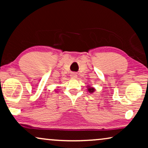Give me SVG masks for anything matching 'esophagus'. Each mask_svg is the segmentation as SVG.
<instances>
[{
  "instance_id": "34e87169",
  "label": "esophagus",
  "mask_w": 148,
  "mask_h": 148,
  "mask_svg": "<svg viewBox=\"0 0 148 148\" xmlns=\"http://www.w3.org/2000/svg\"><path fill=\"white\" fill-rule=\"evenodd\" d=\"M71 77L73 78H75V77H77V75L76 74H75V73H73V74H72L71 75Z\"/></svg>"
}]
</instances>
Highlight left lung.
Instances as JSON below:
<instances>
[{
    "mask_svg": "<svg viewBox=\"0 0 148 148\" xmlns=\"http://www.w3.org/2000/svg\"><path fill=\"white\" fill-rule=\"evenodd\" d=\"M94 90H95V89L94 88H91V87H89L88 88V91L90 93H93L94 92Z\"/></svg>",
    "mask_w": 148,
    "mask_h": 148,
    "instance_id": "left-lung-1",
    "label": "left lung"
}]
</instances>
